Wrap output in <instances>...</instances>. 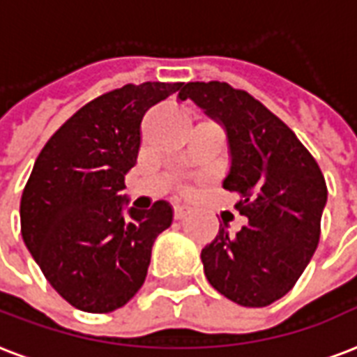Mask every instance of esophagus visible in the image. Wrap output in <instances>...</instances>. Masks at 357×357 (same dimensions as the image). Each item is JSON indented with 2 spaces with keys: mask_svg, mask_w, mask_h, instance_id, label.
<instances>
[{
  "mask_svg": "<svg viewBox=\"0 0 357 357\" xmlns=\"http://www.w3.org/2000/svg\"><path fill=\"white\" fill-rule=\"evenodd\" d=\"M189 213H190L189 206H183V204H176V206H174V217H176L178 221L185 219Z\"/></svg>",
  "mask_w": 357,
  "mask_h": 357,
  "instance_id": "34e87169",
  "label": "esophagus"
}]
</instances>
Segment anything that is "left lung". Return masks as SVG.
Returning <instances> with one entry per match:
<instances>
[{
    "label": "left lung",
    "instance_id": "obj_1",
    "mask_svg": "<svg viewBox=\"0 0 357 357\" xmlns=\"http://www.w3.org/2000/svg\"><path fill=\"white\" fill-rule=\"evenodd\" d=\"M190 99L225 127L230 172L222 187L238 192L249 219L236 236L227 222L202 249L209 284L234 303L266 307L292 290L320 239L328 187L303 144L287 123L243 89L227 82H189Z\"/></svg>",
    "mask_w": 357,
    "mask_h": 357
}]
</instances>
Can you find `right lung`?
Here are the masks:
<instances>
[{
	"label": "right lung",
	"instance_id": "right-lung-1",
	"mask_svg": "<svg viewBox=\"0 0 357 357\" xmlns=\"http://www.w3.org/2000/svg\"><path fill=\"white\" fill-rule=\"evenodd\" d=\"M183 82L127 84L89 100L35 160L20 200L22 238L46 281L70 305L112 312L142 288L155 238L172 206L123 213L125 174L136 165L144 114Z\"/></svg>",
	"mask_w": 357,
	"mask_h": 357
}]
</instances>
